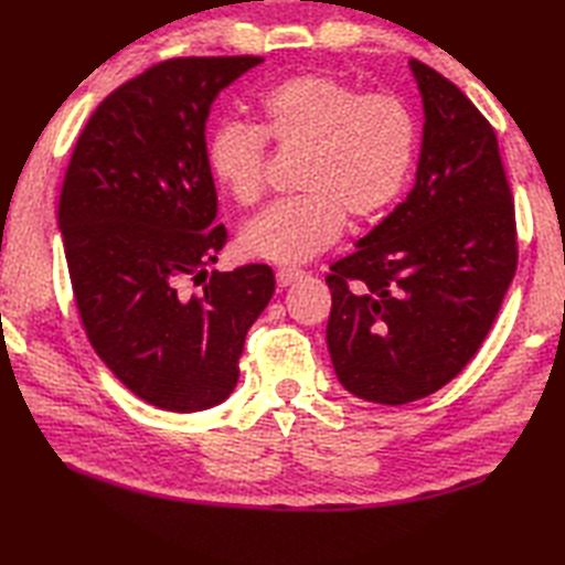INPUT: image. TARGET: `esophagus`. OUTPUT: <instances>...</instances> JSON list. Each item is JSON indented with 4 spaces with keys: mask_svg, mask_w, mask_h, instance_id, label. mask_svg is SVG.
Segmentation results:
<instances>
[{
    "mask_svg": "<svg viewBox=\"0 0 565 565\" xmlns=\"http://www.w3.org/2000/svg\"><path fill=\"white\" fill-rule=\"evenodd\" d=\"M302 275H305V270H299V268H280L278 273H275V280H278L280 287H287V285L297 282Z\"/></svg>",
    "mask_w": 565,
    "mask_h": 565,
    "instance_id": "1",
    "label": "esophagus"
}]
</instances>
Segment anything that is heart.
<instances>
[{
  "instance_id": "heart-1",
  "label": "heart",
  "mask_w": 565,
  "mask_h": 565,
  "mask_svg": "<svg viewBox=\"0 0 565 565\" xmlns=\"http://www.w3.org/2000/svg\"><path fill=\"white\" fill-rule=\"evenodd\" d=\"M258 128L224 122L207 142V164L239 205L266 191L268 142L302 154L299 198L282 200L244 224L246 256L302 263L333 246L345 217L372 222L406 191L418 154V122L394 92L362 94L329 72L287 77L260 98Z\"/></svg>"
}]
</instances>
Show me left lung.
Returning <instances> with one entry per match:
<instances>
[{"label": "left lung", "instance_id": "left-lung-1", "mask_svg": "<svg viewBox=\"0 0 565 565\" xmlns=\"http://www.w3.org/2000/svg\"><path fill=\"white\" fill-rule=\"evenodd\" d=\"M425 125L416 185L326 278V343L350 394L418 401L479 353L518 270L498 137L440 72L411 60Z\"/></svg>", "mask_w": 565, "mask_h": 565}]
</instances>
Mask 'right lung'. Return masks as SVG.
Returning <instances> with one entry per match:
<instances>
[{"label":"right lung","mask_w":565,"mask_h":565,"mask_svg":"<svg viewBox=\"0 0 565 565\" xmlns=\"http://www.w3.org/2000/svg\"><path fill=\"white\" fill-rule=\"evenodd\" d=\"M260 62L173 57L137 74L92 113L62 183L57 224L84 331L157 408L222 404L275 292L266 263L207 270L227 230L215 222L205 120L224 86Z\"/></svg>","instance_id":"add662e5"}]
</instances>
